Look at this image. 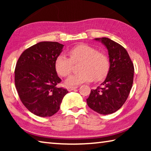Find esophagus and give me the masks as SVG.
Masks as SVG:
<instances>
[{
  "instance_id": "obj_1",
  "label": "esophagus",
  "mask_w": 151,
  "mask_h": 151,
  "mask_svg": "<svg viewBox=\"0 0 151 151\" xmlns=\"http://www.w3.org/2000/svg\"><path fill=\"white\" fill-rule=\"evenodd\" d=\"M77 88H78L77 86H70V87H68L67 90H68V91H72L75 90V89Z\"/></svg>"
}]
</instances>
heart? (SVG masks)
I'll list each match as a JSON object with an SVG mask.
<instances>
[{
	"instance_id": "b5f03b06",
	"label": "heart",
	"mask_w": 151,
	"mask_h": 151,
	"mask_svg": "<svg viewBox=\"0 0 151 151\" xmlns=\"http://www.w3.org/2000/svg\"><path fill=\"white\" fill-rule=\"evenodd\" d=\"M70 58L61 54L57 56L55 67L58 75L68 76L72 71L73 63L81 62L80 73L70 75L66 80L68 86L81 85L86 82L103 80L108 75L110 68L109 58L105 53L98 51L92 46L81 44L75 46L68 51Z\"/></svg>"
}]
</instances>
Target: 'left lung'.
<instances>
[{"instance_id": "obj_1", "label": "left lung", "mask_w": 151, "mask_h": 151, "mask_svg": "<svg viewBox=\"0 0 151 151\" xmlns=\"http://www.w3.org/2000/svg\"><path fill=\"white\" fill-rule=\"evenodd\" d=\"M108 49L110 68L101 86L91 90L88 106L101 114L116 112L123 105L133 83L134 65L127 50L109 38H97Z\"/></svg>"}]
</instances>
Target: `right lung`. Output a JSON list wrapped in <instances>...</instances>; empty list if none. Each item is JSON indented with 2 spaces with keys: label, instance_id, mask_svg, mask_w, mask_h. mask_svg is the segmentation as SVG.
<instances>
[{
  "label": "right lung",
  "instance_id": "1",
  "mask_svg": "<svg viewBox=\"0 0 151 151\" xmlns=\"http://www.w3.org/2000/svg\"><path fill=\"white\" fill-rule=\"evenodd\" d=\"M63 47L57 42H40L25 50L17 63L14 83L17 93L24 106L37 116L55 114L68 93L57 86L61 79L55 62Z\"/></svg>",
  "mask_w": 151,
  "mask_h": 151
}]
</instances>
